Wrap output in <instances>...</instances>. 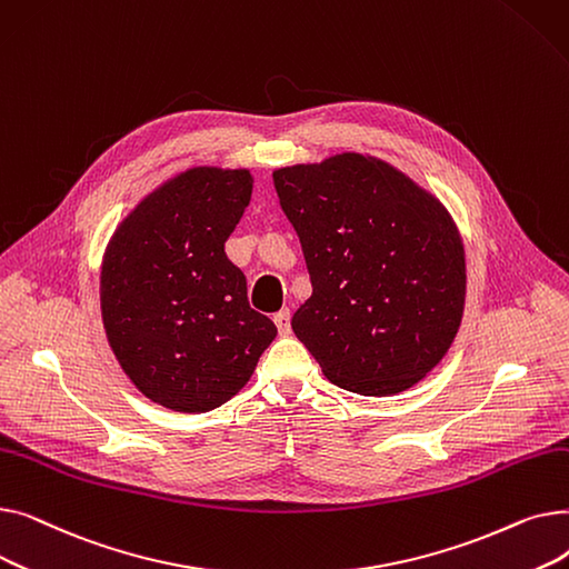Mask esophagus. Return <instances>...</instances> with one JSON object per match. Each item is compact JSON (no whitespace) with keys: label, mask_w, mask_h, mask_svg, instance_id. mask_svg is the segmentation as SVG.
<instances>
[{"label":"esophagus","mask_w":569,"mask_h":569,"mask_svg":"<svg viewBox=\"0 0 569 569\" xmlns=\"http://www.w3.org/2000/svg\"><path fill=\"white\" fill-rule=\"evenodd\" d=\"M274 322L279 327V335L281 337H288L290 335V309H281L277 316H274Z\"/></svg>","instance_id":"34e87169"}]
</instances>
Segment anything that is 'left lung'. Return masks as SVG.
<instances>
[{"label": "left lung", "instance_id": "1", "mask_svg": "<svg viewBox=\"0 0 569 569\" xmlns=\"http://www.w3.org/2000/svg\"><path fill=\"white\" fill-rule=\"evenodd\" d=\"M272 177L313 286L292 332L348 392L410 390L450 350L463 318L466 251L450 209L360 152Z\"/></svg>", "mask_w": 569, "mask_h": 569}]
</instances>
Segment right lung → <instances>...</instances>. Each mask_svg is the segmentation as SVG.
<instances>
[{
	"label": "right lung",
	"mask_w": 569,
	"mask_h": 569,
	"mask_svg": "<svg viewBox=\"0 0 569 569\" xmlns=\"http://www.w3.org/2000/svg\"><path fill=\"white\" fill-rule=\"evenodd\" d=\"M251 191L247 168H187L149 191L106 244L108 343L138 390L168 410L198 415L232 399L277 337L223 249Z\"/></svg>",
	"instance_id": "add662e5"
}]
</instances>
